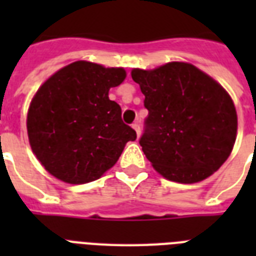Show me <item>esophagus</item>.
I'll return each mask as SVG.
<instances>
[{"instance_id": "1", "label": "esophagus", "mask_w": 256, "mask_h": 256, "mask_svg": "<svg viewBox=\"0 0 256 256\" xmlns=\"http://www.w3.org/2000/svg\"><path fill=\"white\" fill-rule=\"evenodd\" d=\"M132 128L136 130V136H140V124H138V122H136V124H132Z\"/></svg>"}]
</instances>
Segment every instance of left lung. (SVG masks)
Returning <instances> with one entry per match:
<instances>
[{"mask_svg":"<svg viewBox=\"0 0 256 256\" xmlns=\"http://www.w3.org/2000/svg\"><path fill=\"white\" fill-rule=\"evenodd\" d=\"M132 78L148 110L140 144L156 172L187 184L214 174L230 156L238 132L226 88L188 62L132 69Z\"/></svg>","mask_w":256,"mask_h":256,"instance_id":"obj_1","label":"left lung"}]
</instances>
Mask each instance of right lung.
I'll return each instance as SVG.
<instances>
[{"label": "right lung", "instance_id": "right-lung-1", "mask_svg": "<svg viewBox=\"0 0 256 256\" xmlns=\"http://www.w3.org/2000/svg\"><path fill=\"white\" fill-rule=\"evenodd\" d=\"M126 78L124 68L76 61L50 76L29 104L26 128L32 152L62 182L84 184L116 164L136 132L120 120L108 90Z\"/></svg>", "mask_w": 256, "mask_h": 256}]
</instances>
